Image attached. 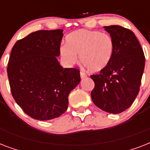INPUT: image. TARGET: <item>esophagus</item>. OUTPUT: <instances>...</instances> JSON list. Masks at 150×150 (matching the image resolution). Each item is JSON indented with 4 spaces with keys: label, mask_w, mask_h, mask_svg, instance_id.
Listing matches in <instances>:
<instances>
[{
    "label": "esophagus",
    "mask_w": 150,
    "mask_h": 150,
    "mask_svg": "<svg viewBox=\"0 0 150 150\" xmlns=\"http://www.w3.org/2000/svg\"><path fill=\"white\" fill-rule=\"evenodd\" d=\"M80 77H81V79H85V78L86 77V75L85 73L81 71V72H80Z\"/></svg>",
    "instance_id": "obj_1"
}]
</instances>
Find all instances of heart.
<instances>
[{"label":"heart","instance_id":"heart-1","mask_svg":"<svg viewBox=\"0 0 150 150\" xmlns=\"http://www.w3.org/2000/svg\"><path fill=\"white\" fill-rule=\"evenodd\" d=\"M60 56L67 66L74 65L79 55L80 62L91 72L103 70L114 52L110 35L99 31L79 29L65 37V45L60 47Z\"/></svg>","mask_w":150,"mask_h":150}]
</instances>
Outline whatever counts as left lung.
<instances>
[{
    "label": "left lung",
    "instance_id": "left-lung-1",
    "mask_svg": "<svg viewBox=\"0 0 150 150\" xmlns=\"http://www.w3.org/2000/svg\"><path fill=\"white\" fill-rule=\"evenodd\" d=\"M114 42V52L110 64L99 75L90 77L95 87L93 102L103 111L120 114L131 107L141 85L145 56L133 32L120 25L103 27Z\"/></svg>",
    "mask_w": 150,
    "mask_h": 150
}]
</instances>
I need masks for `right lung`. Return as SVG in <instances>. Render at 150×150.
<instances>
[{
  "label": "right lung",
  "instance_id": "1",
  "mask_svg": "<svg viewBox=\"0 0 150 150\" xmlns=\"http://www.w3.org/2000/svg\"><path fill=\"white\" fill-rule=\"evenodd\" d=\"M63 30H40L18 40L11 52L8 76L13 98L23 111L40 121L67 110L68 95L80 82V71L63 68L57 57Z\"/></svg>",
  "mask_w": 150,
  "mask_h": 150
}]
</instances>
